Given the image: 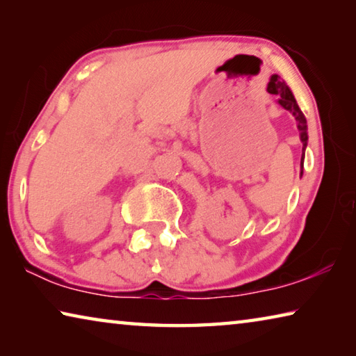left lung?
I'll return each instance as SVG.
<instances>
[{
  "label": "left lung",
  "instance_id": "8db88e82",
  "mask_svg": "<svg viewBox=\"0 0 356 356\" xmlns=\"http://www.w3.org/2000/svg\"><path fill=\"white\" fill-rule=\"evenodd\" d=\"M267 91L270 94L278 95V104L284 108V110L291 111L293 114L295 120L298 124V130H300V140L303 143V155H305V147L308 144V125H306V118L305 114L301 113V110L295 102V97L291 92V89L287 88V84L284 81H281V78L278 75H273L270 78L268 88ZM301 168H303V159H301Z\"/></svg>",
  "mask_w": 356,
  "mask_h": 356
}]
</instances>
